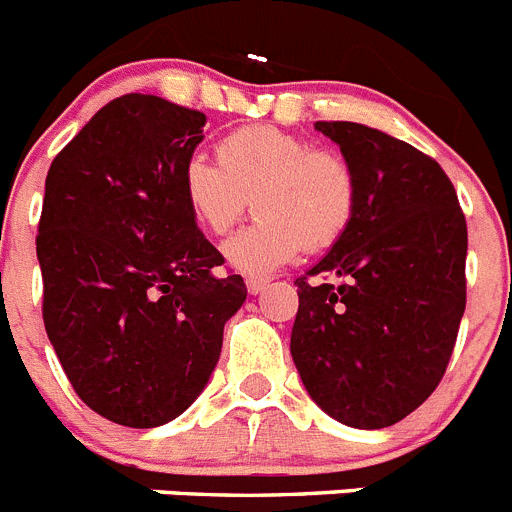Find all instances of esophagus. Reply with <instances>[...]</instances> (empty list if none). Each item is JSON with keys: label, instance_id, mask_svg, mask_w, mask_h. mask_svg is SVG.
Instances as JSON below:
<instances>
[{"label": "esophagus", "instance_id": "obj_1", "mask_svg": "<svg viewBox=\"0 0 512 512\" xmlns=\"http://www.w3.org/2000/svg\"><path fill=\"white\" fill-rule=\"evenodd\" d=\"M246 289H248V295H261L266 289V279H246Z\"/></svg>", "mask_w": 512, "mask_h": 512}]
</instances>
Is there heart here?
I'll return each mask as SVG.
<instances>
[{"label":"heart","mask_w":512,"mask_h":512,"mask_svg":"<svg viewBox=\"0 0 512 512\" xmlns=\"http://www.w3.org/2000/svg\"><path fill=\"white\" fill-rule=\"evenodd\" d=\"M217 166L187 161L179 194L197 228L225 235L251 207L259 220L230 238L223 256L235 271L266 277L307 251L336 246L359 205L354 169L300 135L248 125L215 146Z\"/></svg>","instance_id":"heart-1"}]
</instances>
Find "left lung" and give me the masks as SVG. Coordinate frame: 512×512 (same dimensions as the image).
Instances as JSON below:
<instances>
[{"instance_id": "1", "label": "left lung", "mask_w": 512, "mask_h": 512, "mask_svg": "<svg viewBox=\"0 0 512 512\" xmlns=\"http://www.w3.org/2000/svg\"><path fill=\"white\" fill-rule=\"evenodd\" d=\"M354 169L351 228L297 279L289 351L305 390L351 428H387L441 382L467 307V220L446 171L359 122H315Z\"/></svg>"}]
</instances>
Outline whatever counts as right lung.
<instances>
[{
	"mask_svg": "<svg viewBox=\"0 0 512 512\" xmlns=\"http://www.w3.org/2000/svg\"><path fill=\"white\" fill-rule=\"evenodd\" d=\"M207 117L122 94L76 133L45 176L38 225L43 323L76 395L128 428L192 405L246 302L241 274L192 223L179 176Z\"/></svg>",
	"mask_w": 512,
	"mask_h": 512,
	"instance_id": "right-lung-1",
	"label": "right lung"
}]
</instances>
